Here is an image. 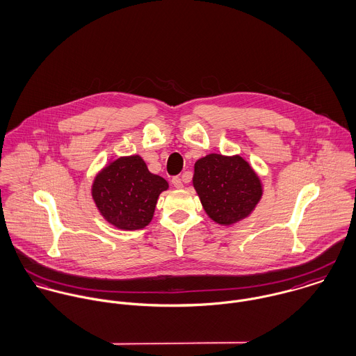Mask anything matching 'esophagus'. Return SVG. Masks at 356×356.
<instances>
[{
	"instance_id": "esophagus-1",
	"label": "esophagus",
	"mask_w": 356,
	"mask_h": 356,
	"mask_svg": "<svg viewBox=\"0 0 356 356\" xmlns=\"http://www.w3.org/2000/svg\"><path fill=\"white\" fill-rule=\"evenodd\" d=\"M171 184H172V186H174V188H177V189H181V188L184 186L182 179H181L179 177H174V178L171 179Z\"/></svg>"
}]
</instances>
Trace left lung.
Segmentation results:
<instances>
[{"label":"left lung","instance_id":"obj_1","mask_svg":"<svg viewBox=\"0 0 356 356\" xmlns=\"http://www.w3.org/2000/svg\"><path fill=\"white\" fill-rule=\"evenodd\" d=\"M193 188L205 213L222 226L247 219L263 196L259 175L240 154L209 153L199 159L195 163Z\"/></svg>","mask_w":356,"mask_h":356}]
</instances>
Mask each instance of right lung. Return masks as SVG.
I'll return each mask as SVG.
<instances>
[{
	"mask_svg": "<svg viewBox=\"0 0 356 356\" xmlns=\"http://www.w3.org/2000/svg\"><path fill=\"white\" fill-rule=\"evenodd\" d=\"M168 182L152 174L140 154L111 159L96 174L92 197L100 215L120 230H140L152 220Z\"/></svg>",
	"mask_w": 356,
	"mask_h": 356,
	"instance_id": "add662e5",
	"label": "right lung"
}]
</instances>
